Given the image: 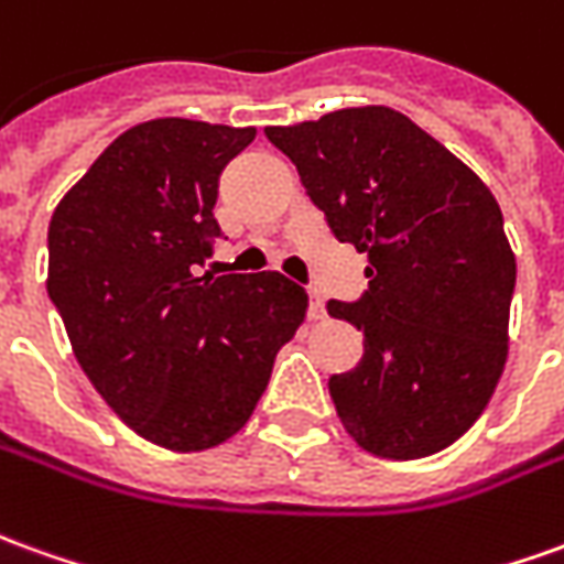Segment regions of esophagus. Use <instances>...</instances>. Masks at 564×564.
I'll list each match as a JSON object with an SVG mask.
<instances>
[{
    "instance_id": "esophagus-1",
    "label": "esophagus",
    "mask_w": 564,
    "mask_h": 564,
    "mask_svg": "<svg viewBox=\"0 0 564 564\" xmlns=\"http://www.w3.org/2000/svg\"><path fill=\"white\" fill-rule=\"evenodd\" d=\"M311 321H323L326 317V305H323V295L317 290H311V305H308Z\"/></svg>"
}]
</instances>
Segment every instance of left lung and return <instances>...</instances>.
<instances>
[{
	"label": "left lung",
	"mask_w": 564,
	"mask_h": 564,
	"mask_svg": "<svg viewBox=\"0 0 564 564\" xmlns=\"http://www.w3.org/2000/svg\"><path fill=\"white\" fill-rule=\"evenodd\" d=\"M341 243L369 256V290L326 311L364 333V360L329 378L354 443L412 460L474 427L507 364L516 256L495 195L388 106L265 128Z\"/></svg>",
	"instance_id": "8db88e82"
}]
</instances>
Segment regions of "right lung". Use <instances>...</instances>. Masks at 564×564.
Listing matches in <instances>:
<instances>
[{"label":"right lung","mask_w":564,"mask_h":564,"mask_svg":"<svg viewBox=\"0 0 564 564\" xmlns=\"http://www.w3.org/2000/svg\"><path fill=\"white\" fill-rule=\"evenodd\" d=\"M256 128L143 121L106 145L48 226V295L78 366L131 431L171 452L219 446L265 393L308 293L278 271L200 274L219 173Z\"/></svg>","instance_id":"add662e5"}]
</instances>
